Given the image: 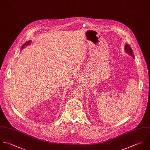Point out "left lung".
<instances>
[{
	"label": "left lung",
	"instance_id": "left-lung-1",
	"mask_svg": "<svg viewBox=\"0 0 150 150\" xmlns=\"http://www.w3.org/2000/svg\"><path fill=\"white\" fill-rule=\"evenodd\" d=\"M125 50L127 52V53H129V54L131 55L132 57H134V55H133V50H132V49H131V47H130V46L129 45L126 44V46H125Z\"/></svg>",
	"mask_w": 150,
	"mask_h": 150
}]
</instances>
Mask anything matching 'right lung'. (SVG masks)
<instances>
[{
  "label": "right lung",
  "instance_id": "right-lung-1",
  "mask_svg": "<svg viewBox=\"0 0 150 150\" xmlns=\"http://www.w3.org/2000/svg\"><path fill=\"white\" fill-rule=\"evenodd\" d=\"M29 43H30V41H28V42H27L24 45H23V47H22V48H23L24 46H25V45H27V44H28Z\"/></svg>",
  "mask_w": 150,
  "mask_h": 150
}]
</instances>
